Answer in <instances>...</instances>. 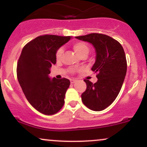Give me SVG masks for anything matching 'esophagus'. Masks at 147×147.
<instances>
[{
    "label": "esophagus",
    "instance_id": "esophagus-1",
    "mask_svg": "<svg viewBox=\"0 0 147 147\" xmlns=\"http://www.w3.org/2000/svg\"><path fill=\"white\" fill-rule=\"evenodd\" d=\"M76 82H77V80H75V79H70V83L71 84L76 83Z\"/></svg>",
    "mask_w": 147,
    "mask_h": 147
}]
</instances>
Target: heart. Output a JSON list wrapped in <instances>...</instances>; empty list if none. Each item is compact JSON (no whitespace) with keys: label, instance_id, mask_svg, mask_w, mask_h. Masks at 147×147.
<instances>
[{"label":"heart","instance_id":"b5f03b06","mask_svg":"<svg viewBox=\"0 0 147 147\" xmlns=\"http://www.w3.org/2000/svg\"><path fill=\"white\" fill-rule=\"evenodd\" d=\"M72 48L74 49L75 52L79 57H82V56H87L88 54L89 51H90V48H89V45L87 44L86 42L84 41H76L75 43H73L72 44ZM63 53V48H59L57 49L56 54H55V57H56V59L57 61H60L61 59L62 55ZM70 71L72 73H74L76 71L75 69H71Z\"/></svg>","mask_w":147,"mask_h":147}]
</instances>
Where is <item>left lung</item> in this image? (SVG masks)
Here are the masks:
<instances>
[{
	"label": "left lung",
	"mask_w": 147,
	"mask_h": 147,
	"mask_svg": "<svg viewBox=\"0 0 147 147\" xmlns=\"http://www.w3.org/2000/svg\"><path fill=\"white\" fill-rule=\"evenodd\" d=\"M75 38L92 43L97 54L91 70L98 80L92 84L84 79L87 87L82 102L90 110L102 111L114 102L122 88L127 70L125 52L119 42L108 35L92 33Z\"/></svg>",
	"instance_id": "left-lung-1"
}]
</instances>
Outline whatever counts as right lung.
<instances>
[{
  "label": "right lung",
  "mask_w": 147,
  "mask_h": 147,
  "mask_svg": "<svg viewBox=\"0 0 147 147\" xmlns=\"http://www.w3.org/2000/svg\"><path fill=\"white\" fill-rule=\"evenodd\" d=\"M70 36L44 34L30 41L23 47L17 63L16 73L28 101L41 113L51 115L64 104L70 80L50 79V69L56 63L57 49L67 43Z\"/></svg>",
  "instance_id": "obj_1"
}]
</instances>
